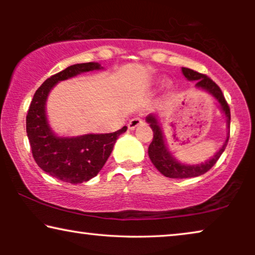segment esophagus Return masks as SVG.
Returning <instances> with one entry per match:
<instances>
[{
    "label": "esophagus",
    "instance_id": "34e87169",
    "mask_svg": "<svg viewBox=\"0 0 255 255\" xmlns=\"http://www.w3.org/2000/svg\"><path fill=\"white\" fill-rule=\"evenodd\" d=\"M140 124H142V120L141 118H139V117H137V118H132V120L128 122V128H130V130H134L135 128L137 127H139V125Z\"/></svg>",
    "mask_w": 255,
    "mask_h": 255
}]
</instances>
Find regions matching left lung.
Masks as SVG:
<instances>
[{"label": "left lung", "mask_w": 255, "mask_h": 255, "mask_svg": "<svg viewBox=\"0 0 255 255\" xmlns=\"http://www.w3.org/2000/svg\"><path fill=\"white\" fill-rule=\"evenodd\" d=\"M182 74L188 81L196 82L195 87H196L197 89L205 90V92L210 94V95L217 101V103L219 104V109L222 110V113L224 114V116L226 118L228 135H226V139L225 141L223 142L222 147L218 149L217 153H216L211 159L207 160L205 162L197 163V165H188V163L180 162L179 160L173 155V153L169 151L156 115H148V116L146 117V122H147L149 127H151L153 130V140L148 146V156L149 159H151L153 165L155 166V168L158 169L162 175H165L166 177H170V179H187V177L200 176L202 174L207 173L208 170L217 162L219 156H221L222 153L224 152L230 137V121H231V114H230L229 104L225 101L221 88H219L210 78H208L207 75L195 72L190 68L182 67Z\"/></svg>", "instance_id": "obj_1"}]
</instances>
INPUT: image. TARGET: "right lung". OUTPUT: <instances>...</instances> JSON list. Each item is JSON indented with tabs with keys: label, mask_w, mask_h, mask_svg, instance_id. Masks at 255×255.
Listing matches in <instances>:
<instances>
[{
	"label": "right lung",
	"mask_w": 255,
	"mask_h": 255,
	"mask_svg": "<svg viewBox=\"0 0 255 255\" xmlns=\"http://www.w3.org/2000/svg\"><path fill=\"white\" fill-rule=\"evenodd\" d=\"M103 69L99 62L75 64L48 78L34 93L26 116V133L37 165L48 175L64 182L78 184L96 176L107 162L123 127L113 133H88L76 137L55 134L48 123L46 102L58 82L82 73Z\"/></svg>",
	"instance_id": "add662e5"
}]
</instances>
